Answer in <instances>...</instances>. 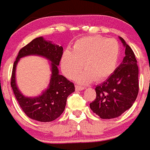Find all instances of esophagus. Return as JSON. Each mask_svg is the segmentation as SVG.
I'll use <instances>...</instances> for the list:
<instances>
[{"label":"esophagus","mask_w":150,"mask_h":150,"mask_svg":"<svg viewBox=\"0 0 150 150\" xmlns=\"http://www.w3.org/2000/svg\"><path fill=\"white\" fill-rule=\"evenodd\" d=\"M84 89L85 87H83V86H75V89H76L77 91H81V90H83Z\"/></svg>","instance_id":"34e87169"}]
</instances>
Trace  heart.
I'll return each mask as SVG.
<instances>
[{"label":"heart","instance_id":"1","mask_svg":"<svg viewBox=\"0 0 150 150\" xmlns=\"http://www.w3.org/2000/svg\"><path fill=\"white\" fill-rule=\"evenodd\" d=\"M120 57V46L115 39L100 36L82 38L74 43L71 52H64L61 58L63 73L69 79L78 75L80 83H89L95 79H107L115 70Z\"/></svg>","mask_w":150,"mask_h":150}]
</instances>
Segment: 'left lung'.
I'll return each mask as SVG.
<instances>
[{"label":"left lung","mask_w":150,"mask_h":150,"mask_svg":"<svg viewBox=\"0 0 150 150\" xmlns=\"http://www.w3.org/2000/svg\"><path fill=\"white\" fill-rule=\"evenodd\" d=\"M125 47L122 63L104 82L96 87V98L89 107L102 119L121 115L132 107L138 94V67L135 54L125 40L119 37Z\"/></svg>","instance_id":"1"}]
</instances>
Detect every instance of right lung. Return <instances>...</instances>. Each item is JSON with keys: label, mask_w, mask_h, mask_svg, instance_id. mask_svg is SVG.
Returning <instances> with one entry per match:
<instances>
[{"label": "right lung", "mask_w": 150, "mask_h": 150, "mask_svg": "<svg viewBox=\"0 0 150 150\" xmlns=\"http://www.w3.org/2000/svg\"><path fill=\"white\" fill-rule=\"evenodd\" d=\"M63 47L44 40L43 37L36 38L18 52L12 68L11 86L22 110L29 117L40 122H50L57 119L64 112L67 97L75 92L74 83L60 75L59 65ZM28 55H38L50 62L51 78L48 88L37 97H26L16 86L15 71L18 61Z\"/></svg>", "instance_id": "right-lung-1"}]
</instances>
